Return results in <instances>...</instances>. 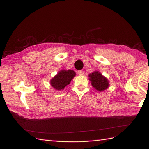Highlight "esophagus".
I'll list each match as a JSON object with an SVG mask.
<instances>
[{"label":"esophagus","instance_id":"34e87169","mask_svg":"<svg viewBox=\"0 0 149 149\" xmlns=\"http://www.w3.org/2000/svg\"><path fill=\"white\" fill-rule=\"evenodd\" d=\"M78 74L80 75H82L84 74V72L83 70H79L78 71Z\"/></svg>","mask_w":149,"mask_h":149}]
</instances>
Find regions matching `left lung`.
Listing matches in <instances>:
<instances>
[{
	"instance_id": "8db88e82",
	"label": "left lung",
	"mask_w": 149,
	"mask_h": 149,
	"mask_svg": "<svg viewBox=\"0 0 149 149\" xmlns=\"http://www.w3.org/2000/svg\"><path fill=\"white\" fill-rule=\"evenodd\" d=\"M88 77L92 87L99 92H103L109 87V84L108 80L106 77L99 72V71L96 70L88 74Z\"/></svg>"
}]
</instances>
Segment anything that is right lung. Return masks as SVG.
Masks as SVG:
<instances>
[{
  "instance_id": "obj_1",
  "label": "right lung",
  "mask_w": 149,
  "mask_h": 149,
  "mask_svg": "<svg viewBox=\"0 0 149 149\" xmlns=\"http://www.w3.org/2000/svg\"><path fill=\"white\" fill-rule=\"evenodd\" d=\"M76 74L73 70H61L50 80L51 86L56 90H64L74 79Z\"/></svg>"
}]
</instances>
